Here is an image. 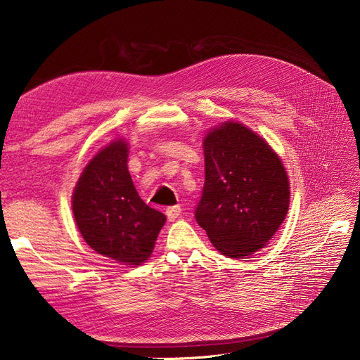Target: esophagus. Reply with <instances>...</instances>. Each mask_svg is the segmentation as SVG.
I'll return each mask as SVG.
<instances>
[{"label": "esophagus", "instance_id": "1", "mask_svg": "<svg viewBox=\"0 0 360 360\" xmlns=\"http://www.w3.org/2000/svg\"><path fill=\"white\" fill-rule=\"evenodd\" d=\"M180 213H181L180 205H171L167 209V216H168L169 221H176L177 217L180 216Z\"/></svg>", "mask_w": 360, "mask_h": 360}]
</instances>
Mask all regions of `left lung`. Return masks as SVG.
<instances>
[{
    "mask_svg": "<svg viewBox=\"0 0 360 360\" xmlns=\"http://www.w3.org/2000/svg\"><path fill=\"white\" fill-rule=\"evenodd\" d=\"M205 180L195 219L228 258L264 248L284 222L290 183L279 156L266 141L237 122L204 138Z\"/></svg>",
    "mask_w": 360,
    "mask_h": 360,
    "instance_id": "8db88e82",
    "label": "left lung"
}]
</instances>
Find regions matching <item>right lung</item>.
Instances as JSON below:
<instances>
[{
  "instance_id": "1",
  "label": "right lung",
  "mask_w": 360,
  "mask_h": 360,
  "mask_svg": "<svg viewBox=\"0 0 360 360\" xmlns=\"http://www.w3.org/2000/svg\"><path fill=\"white\" fill-rule=\"evenodd\" d=\"M127 153L123 139L102 148L76 183L72 209L81 236L97 254L139 266L153 252L167 217L139 198Z\"/></svg>"
}]
</instances>
